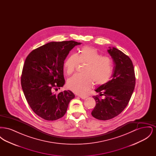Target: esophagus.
I'll use <instances>...</instances> for the list:
<instances>
[{
  "instance_id": "esophagus-1",
  "label": "esophagus",
  "mask_w": 156,
  "mask_h": 156,
  "mask_svg": "<svg viewBox=\"0 0 156 156\" xmlns=\"http://www.w3.org/2000/svg\"><path fill=\"white\" fill-rule=\"evenodd\" d=\"M80 97L82 99H86L87 98V96H83V95H81V96H80Z\"/></svg>"
}]
</instances>
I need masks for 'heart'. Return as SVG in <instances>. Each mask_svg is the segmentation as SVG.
Returning a JSON list of instances; mask_svg holds the SVG:
<instances>
[{
	"label": "heart",
	"instance_id": "b5f03b06",
	"mask_svg": "<svg viewBox=\"0 0 156 156\" xmlns=\"http://www.w3.org/2000/svg\"><path fill=\"white\" fill-rule=\"evenodd\" d=\"M85 64L82 74H76L67 81V88L79 95L85 94L93 85L102 86L110 80L113 62L108 57H102L97 49L84 46L78 54H71L65 60L64 67L67 75L73 74L78 64Z\"/></svg>",
	"mask_w": 156,
	"mask_h": 156
}]
</instances>
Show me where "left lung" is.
I'll return each mask as SVG.
<instances>
[{"label": "left lung", "instance_id": "obj_1", "mask_svg": "<svg viewBox=\"0 0 156 156\" xmlns=\"http://www.w3.org/2000/svg\"><path fill=\"white\" fill-rule=\"evenodd\" d=\"M113 58L115 66L112 79L95 91L99 95L94 96L96 105L92 112L93 117L106 120L117 116L123 111L133 92L136 77L133 62L122 51L116 48L108 50ZM104 95L105 98L100 97Z\"/></svg>", "mask_w": 156, "mask_h": 156}]
</instances>
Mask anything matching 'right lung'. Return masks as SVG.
<instances>
[{"label": "right lung", "instance_id": "obj_1", "mask_svg": "<svg viewBox=\"0 0 156 156\" xmlns=\"http://www.w3.org/2000/svg\"><path fill=\"white\" fill-rule=\"evenodd\" d=\"M73 40L50 42L33 50L23 67L21 85L30 108L38 116L55 120L66 113L74 94L69 90L53 92L65 83L64 61L75 45Z\"/></svg>", "mask_w": 156, "mask_h": 156}]
</instances>
